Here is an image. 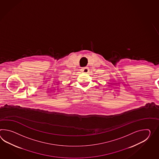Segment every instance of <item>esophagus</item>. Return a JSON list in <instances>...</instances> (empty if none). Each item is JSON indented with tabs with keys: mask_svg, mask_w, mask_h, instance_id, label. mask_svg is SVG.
I'll list each match as a JSON object with an SVG mask.
<instances>
[{
	"mask_svg": "<svg viewBox=\"0 0 159 159\" xmlns=\"http://www.w3.org/2000/svg\"><path fill=\"white\" fill-rule=\"evenodd\" d=\"M89 68L88 67H83L81 69V71L82 72H84V73H87L88 71H89Z\"/></svg>",
	"mask_w": 159,
	"mask_h": 159,
	"instance_id": "esophagus-1",
	"label": "esophagus"
}]
</instances>
